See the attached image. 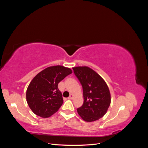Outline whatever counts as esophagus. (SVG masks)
Listing matches in <instances>:
<instances>
[{
  "label": "esophagus",
  "mask_w": 148,
  "mask_h": 148,
  "mask_svg": "<svg viewBox=\"0 0 148 148\" xmlns=\"http://www.w3.org/2000/svg\"><path fill=\"white\" fill-rule=\"evenodd\" d=\"M73 97V95H70V96L69 97V99H72Z\"/></svg>",
  "instance_id": "1"
}]
</instances>
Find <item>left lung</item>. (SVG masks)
I'll return each instance as SVG.
<instances>
[{"mask_svg": "<svg viewBox=\"0 0 148 148\" xmlns=\"http://www.w3.org/2000/svg\"><path fill=\"white\" fill-rule=\"evenodd\" d=\"M74 74L82 85L83 104L78 113L86 122H93L104 116L110 104L108 86L101 76L88 66L73 68Z\"/></svg>", "mask_w": 148, "mask_h": 148, "instance_id": "8db88e82", "label": "left lung"}]
</instances>
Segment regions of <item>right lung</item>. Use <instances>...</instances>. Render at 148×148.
I'll use <instances>...</instances> for the list:
<instances>
[{
	"label": "right lung",
	"mask_w": 148,
	"mask_h": 148,
	"mask_svg": "<svg viewBox=\"0 0 148 148\" xmlns=\"http://www.w3.org/2000/svg\"><path fill=\"white\" fill-rule=\"evenodd\" d=\"M71 73L70 69L63 66H49L32 79L26 91V101L36 115L47 118L59 109L64 100L58 84Z\"/></svg>",
	"instance_id": "add662e5"
}]
</instances>
